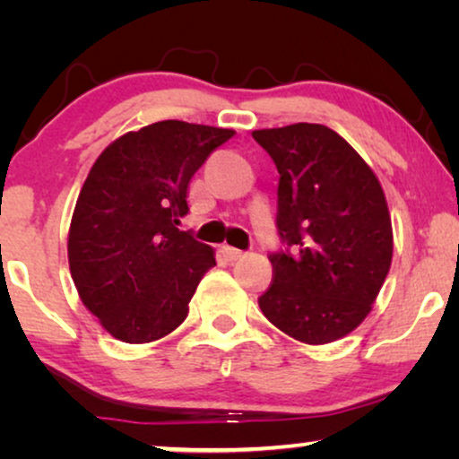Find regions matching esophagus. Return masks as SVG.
<instances>
[{
	"instance_id": "34e87169",
	"label": "esophagus",
	"mask_w": 459,
	"mask_h": 459,
	"mask_svg": "<svg viewBox=\"0 0 459 459\" xmlns=\"http://www.w3.org/2000/svg\"><path fill=\"white\" fill-rule=\"evenodd\" d=\"M221 253H223L225 259L231 261V263L238 261V259H242V256H244L242 250H238V248H234V247H223Z\"/></svg>"
}]
</instances>
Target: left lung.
Returning <instances> with one entry per match:
<instances>
[{
    "label": "left lung",
    "mask_w": 459,
    "mask_h": 459,
    "mask_svg": "<svg viewBox=\"0 0 459 459\" xmlns=\"http://www.w3.org/2000/svg\"><path fill=\"white\" fill-rule=\"evenodd\" d=\"M280 173L284 248L269 255L273 284L259 307L307 344L347 336L372 309L393 259L385 192L366 160L325 125L253 131Z\"/></svg>",
    "instance_id": "obj_1"
}]
</instances>
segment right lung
Segmentation results:
<instances>
[{
    "instance_id": "add662e5",
    "label": "right lung",
    "mask_w": 459,
    "mask_h": 459,
    "mask_svg": "<svg viewBox=\"0 0 459 459\" xmlns=\"http://www.w3.org/2000/svg\"><path fill=\"white\" fill-rule=\"evenodd\" d=\"M231 129L152 123L112 142L93 162L68 231V265L83 305L123 342H152L187 316L209 244L178 225L190 179Z\"/></svg>"
}]
</instances>
